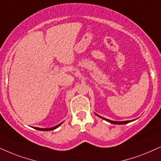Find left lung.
Returning a JSON list of instances; mask_svg holds the SVG:
<instances>
[{
  "label": "left lung",
  "mask_w": 161,
  "mask_h": 161,
  "mask_svg": "<svg viewBox=\"0 0 161 161\" xmlns=\"http://www.w3.org/2000/svg\"><path fill=\"white\" fill-rule=\"evenodd\" d=\"M97 115V114H96ZM98 116H99V115H97ZM100 118H102V116H99ZM105 121L110 122L111 124H127V123H130V122H131L132 120H130V121H111V120H109V119H107L105 118H103Z\"/></svg>",
  "instance_id": "left-lung-1"
}]
</instances>
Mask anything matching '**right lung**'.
Instances as JSON below:
<instances>
[{
  "mask_svg": "<svg viewBox=\"0 0 161 161\" xmlns=\"http://www.w3.org/2000/svg\"><path fill=\"white\" fill-rule=\"evenodd\" d=\"M63 123V122H62ZM62 123L57 124V125H56L55 127H51V128H46V129H42V128H39V127H34V129L35 130H41V131H50V130H53L55 129H57V127H59V126L61 125Z\"/></svg>",
  "mask_w": 161,
  "mask_h": 161,
  "instance_id": "1",
  "label": "right lung"
}]
</instances>
